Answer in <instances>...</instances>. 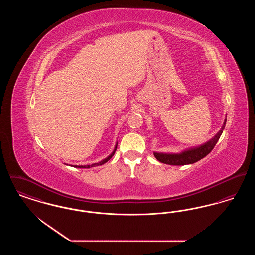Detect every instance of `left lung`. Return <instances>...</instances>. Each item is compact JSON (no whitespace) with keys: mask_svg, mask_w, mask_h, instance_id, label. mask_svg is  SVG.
<instances>
[{"mask_svg":"<svg viewBox=\"0 0 255 255\" xmlns=\"http://www.w3.org/2000/svg\"><path fill=\"white\" fill-rule=\"evenodd\" d=\"M226 122H227V120H225L221 130L211 140H209L208 142H206L200 147L186 150L181 154H162V153L155 152L154 156L158 159V161L165 163V164H170V165H185V164L194 163L196 161L205 158L213 150L214 146L216 145V143L218 142L219 138L225 129Z\"/></svg>","mask_w":255,"mask_h":255,"instance_id":"obj_1","label":"left lung"}]
</instances>
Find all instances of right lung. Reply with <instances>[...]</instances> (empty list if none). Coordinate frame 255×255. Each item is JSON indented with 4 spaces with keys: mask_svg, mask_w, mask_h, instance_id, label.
<instances>
[{
    "mask_svg": "<svg viewBox=\"0 0 255 255\" xmlns=\"http://www.w3.org/2000/svg\"><path fill=\"white\" fill-rule=\"evenodd\" d=\"M117 146H118V144L116 145L114 152L110 155L109 157L105 158V159H103V160H101L100 162H98V163H94V164H92V165H74V167H77V168H90V167H93V166H98V165H102V164H104L105 162H107V161L109 160L110 158H112V157L114 156V154H115V152H116V150H117Z\"/></svg>",
    "mask_w": 255,
    "mask_h": 255,
    "instance_id": "right-lung-1",
    "label": "right lung"
}]
</instances>
